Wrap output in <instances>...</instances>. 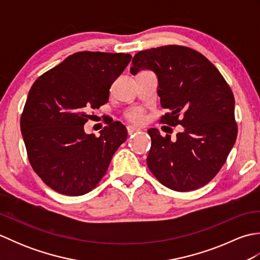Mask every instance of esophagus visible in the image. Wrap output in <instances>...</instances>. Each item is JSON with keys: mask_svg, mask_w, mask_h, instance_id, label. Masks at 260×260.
<instances>
[{"mask_svg": "<svg viewBox=\"0 0 260 260\" xmlns=\"http://www.w3.org/2000/svg\"><path fill=\"white\" fill-rule=\"evenodd\" d=\"M140 131H141V128H140V127H137V126H134V125L127 126V132H128L129 135L137 133V132H140Z\"/></svg>", "mask_w": 260, "mask_h": 260, "instance_id": "obj_1", "label": "esophagus"}]
</instances>
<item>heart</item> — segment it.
<instances>
[{"instance_id":"heart-1","label":"heart","mask_w":260,"mask_h":260,"mask_svg":"<svg viewBox=\"0 0 260 260\" xmlns=\"http://www.w3.org/2000/svg\"><path fill=\"white\" fill-rule=\"evenodd\" d=\"M127 118L133 121H141L143 119V109L134 108L127 113Z\"/></svg>"}]
</instances>
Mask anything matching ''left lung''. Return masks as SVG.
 Listing matches in <instances>:
<instances>
[{
    "label": "left lung",
    "mask_w": 260,
    "mask_h": 260,
    "mask_svg": "<svg viewBox=\"0 0 260 260\" xmlns=\"http://www.w3.org/2000/svg\"><path fill=\"white\" fill-rule=\"evenodd\" d=\"M131 74L152 70L157 77L161 121L183 131L162 136L150 128L147 167L171 190H197L222 168L237 139L235 98L227 81L209 60L191 48L164 46L136 53Z\"/></svg>",
    "instance_id": "8db88e82"
}]
</instances>
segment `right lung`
<instances>
[{"label":"right lung","instance_id":"right-lung-1","mask_svg":"<svg viewBox=\"0 0 260 260\" xmlns=\"http://www.w3.org/2000/svg\"><path fill=\"white\" fill-rule=\"evenodd\" d=\"M128 53L81 51L35 81L21 116V133L32 169L64 196L91 191L106 174L127 129L114 121L101 135L86 134L90 109L106 104L109 89L129 63Z\"/></svg>","mask_w":260,"mask_h":260}]
</instances>
